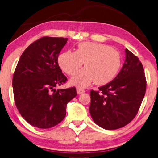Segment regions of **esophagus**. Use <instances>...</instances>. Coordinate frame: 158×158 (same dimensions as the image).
Instances as JSON below:
<instances>
[{
    "label": "esophagus",
    "instance_id": "esophagus-1",
    "mask_svg": "<svg viewBox=\"0 0 158 158\" xmlns=\"http://www.w3.org/2000/svg\"><path fill=\"white\" fill-rule=\"evenodd\" d=\"M83 92H85V90L84 89H82L81 88H77V93L78 94H82V93H83Z\"/></svg>",
    "mask_w": 158,
    "mask_h": 158
}]
</instances>
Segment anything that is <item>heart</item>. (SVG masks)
<instances>
[{
  "mask_svg": "<svg viewBox=\"0 0 158 158\" xmlns=\"http://www.w3.org/2000/svg\"><path fill=\"white\" fill-rule=\"evenodd\" d=\"M59 65L73 76L85 62V68L77 72L71 81L79 87H87L94 81L99 85L107 83L118 73L121 67L119 52L102 43L83 42L78 44L76 52L66 51L58 58Z\"/></svg>",
  "mask_w": 158,
  "mask_h": 158,
  "instance_id": "heart-1",
  "label": "heart"
}]
</instances>
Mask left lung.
I'll return each instance as SVG.
<instances>
[{
    "label": "left lung",
    "instance_id": "left-lung-1",
    "mask_svg": "<svg viewBox=\"0 0 158 158\" xmlns=\"http://www.w3.org/2000/svg\"><path fill=\"white\" fill-rule=\"evenodd\" d=\"M125 52V61L118 76L98 91H90V115L97 125L108 130L130 123L137 114L146 93L141 62L127 49Z\"/></svg>",
    "mask_w": 158,
    "mask_h": 158
}]
</instances>
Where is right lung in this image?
Masks as SVG:
<instances>
[{
  "label": "right lung",
  "instance_id": "obj_1",
  "mask_svg": "<svg viewBox=\"0 0 158 158\" xmlns=\"http://www.w3.org/2000/svg\"><path fill=\"white\" fill-rule=\"evenodd\" d=\"M67 40L48 36L35 40L22 53L15 69V105L24 120L35 127L51 128L61 123L67 103L77 95L75 87L55 89L67 81L58 64Z\"/></svg>",
  "mask_w": 158,
  "mask_h": 158
}]
</instances>
